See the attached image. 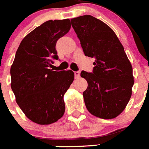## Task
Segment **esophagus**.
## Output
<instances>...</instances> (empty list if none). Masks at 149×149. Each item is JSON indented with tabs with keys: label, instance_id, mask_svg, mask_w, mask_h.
<instances>
[{
	"label": "esophagus",
	"instance_id": "34e87169",
	"mask_svg": "<svg viewBox=\"0 0 149 149\" xmlns=\"http://www.w3.org/2000/svg\"><path fill=\"white\" fill-rule=\"evenodd\" d=\"M74 77L76 79H78L80 77V72H74Z\"/></svg>",
	"mask_w": 149,
	"mask_h": 149
}]
</instances>
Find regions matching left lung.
Segmentation results:
<instances>
[{
  "label": "left lung",
  "mask_w": 149,
  "mask_h": 149,
  "mask_svg": "<svg viewBox=\"0 0 149 149\" xmlns=\"http://www.w3.org/2000/svg\"><path fill=\"white\" fill-rule=\"evenodd\" d=\"M85 56L95 58L93 73L82 71L87 89L83 93L88 111L101 119H114L132 94L133 68L122 43L107 24L92 15L72 18Z\"/></svg>",
  "instance_id": "1"
}]
</instances>
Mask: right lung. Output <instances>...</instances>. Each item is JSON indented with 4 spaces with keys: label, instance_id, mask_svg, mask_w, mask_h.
Here are the masks:
<instances>
[{
    "label": "right lung",
    "instance_id": "add662e5",
    "mask_svg": "<svg viewBox=\"0 0 149 149\" xmlns=\"http://www.w3.org/2000/svg\"><path fill=\"white\" fill-rule=\"evenodd\" d=\"M69 19L50 20L22 39L10 68L11 88L15 101L30 120L50 125L65 113L63 96L72 84V70L51 69L57 60L56 43L69 31Z\"/></svg>",
    "mask_w": 149,
    "mask_h": 149
}]
</instances>
